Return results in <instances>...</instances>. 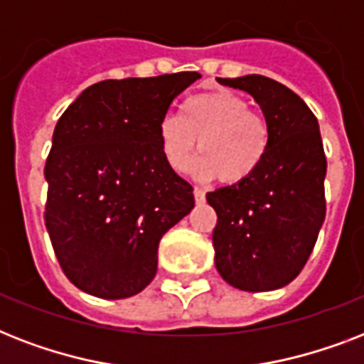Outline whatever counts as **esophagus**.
Segmentation results:
<instances>
[{
    "instance_id": "esophagus-1",
    "label": "esophagus",
    "mask_w": 364,
    "mask_h": 364,
    "mask_svg": "<svg viewBox=\"0 0 364 364\" xmlns=\"http://www.w3.org/2000/svg\"><path fill=\"white\" fill-rule=\"evenodd\" d=\"M194 200H196V204H202L205 200V191L200 187H194Z\"/></svg>"
}]
</instances>
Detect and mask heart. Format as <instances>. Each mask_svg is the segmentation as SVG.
Returning a JSON list of instances; mask_svg holds the SVG:
<instances>
[{"label":"heart","instance_id":"obj_1","mask_svg":"<svg viewBox=\"0 0 364 364\" xmlns=\"http://www.w3.org/2000/svg\"><path fill=\"white\" fill-rule=\"evenodd\" d=\"M159 143L166 164L177 173L187 170L200 149L204 154L196 166L200 176L238 185L264 162L270 124L240 96L196 94L183 102L179 117L166 115L160 121Z\"/></svg>","mask_w":364,"mask_h":364}]
</instances>
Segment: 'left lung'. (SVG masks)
<instances>
[{
  "mask_svg": "<svg viewBox=\"0 0 364 364\" xmlns=\"http://www.w3.org/2000/svg\"><path fill=\"white\" fill-rule=\"evenodd\" d=\"M217 81L253 96L270 124V147L249 179L205 194L217 213L215 266L232 287L274 291L302 272L325 221L327 156L319 124L302 98L274 79Z\"/></svg>",
  "mask_w": 364,
  "mask_h": 364,
  "instance_id": "1",
  "label": "left lung"
}]
</instances>
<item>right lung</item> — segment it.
<instances>
[{
  "label": "right lung",
  "instance_id": "1",
  "mask_svg": "<svg viewBox=\"0 0 364 364\" xmlns=\"http://www.w3.org/2000/svg\"><path fill=\"white\" fill-rule=\"evenodd\" d=\"M200 73L100 81L56 122L45 225L65 277L100 299L153 282L159 242L191 213V183L166 164L159 124Z\"/></svg>",
  "mask_w": 364,
  "mask_h": 364
}]
</instances>
